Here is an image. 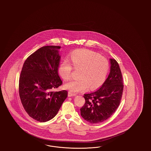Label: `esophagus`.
<instances>
[{
  "label": "esophagus",
  "mask_w": 151,
  "mask_h": 151,
  "mask_svg": "<svg viewBox=\"0 0 151 151\" xmlns=\"http://www.w3.org/2000/svg\"><path fill=\"white\" fill-rule=\"evenodd\" d=\"M76 95V93H73V92L69 91L68 92V96L69 97H71V96H75Z\"/></svg>",
  "instance_id": "1"
}]
</instances>
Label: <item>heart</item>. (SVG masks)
Segmentation results:
<instances>
[{
    "instance_id": "b5f03b06",
    "label": "heart",
    "mask_w": 151,
    "mask_h": 151,
    "mask_svg": "<svg viewBox=\"0 0 151 151\" xmlns=\"http://www.w3.org/2000/svg\"><path fill=\"white\" fill-rule=\"evenodd\" d=\"M69 61L70 63L66 60L60 63L58 73L68 81L72 76L73 68L78 70V79L65 85V87L71 91H83L87 88L90 90H95L105 81L109 63L104 56L87 49H78L70 53Z\"/></svg>"
}]
</instances>
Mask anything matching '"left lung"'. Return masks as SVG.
I'll use <instances>...</instances> for the list:
<instances>
[{
	"mask_svg": "<svg viewBox=\"0 0 151 151\" xmlns=\"http://www.w3.org/2000/svg\"><path fill=\"white\" fill-rule=\"evenodd\" d=\"M111 70L108 78L100 88L84 94V105L81 115L91 124H98L110 118L118 108L124 90V81L118 63L110 59Z\"/></svg>",
	"mask_w": 151,
	"mask_h": 151,
	"instance_id": "8db88e82",
	"label": "left lung"
}]
</instances>
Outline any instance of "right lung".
<instances>
[{
  "instance_id": "obj_1",
  "label": "right lung",
  "mask_w": 151,
  "mask_h": 151,
  "mask_svg": "<svg viewBox=\"0 0 151 151\" xmlns=\"http://www.w3.org/2000/svg\"><path fill=\"white\" fill-rule=\"evenodd\" d=\"M60 46H45L24 62L19 81V93L25 111L37 121L45 122L58 114L68 91H54L63 82L58 75Z\"/></svg>"
}]
</instances>
